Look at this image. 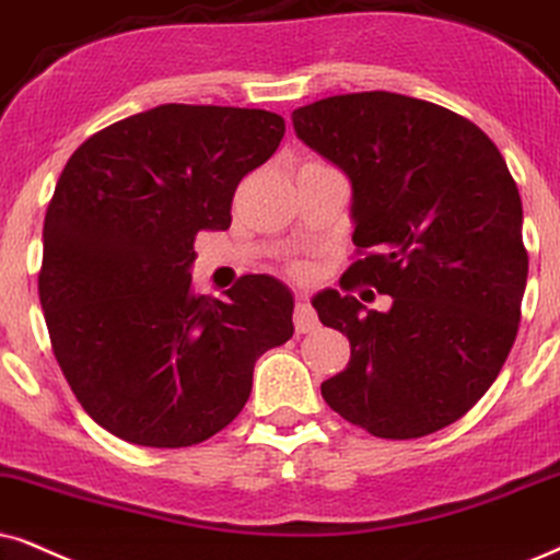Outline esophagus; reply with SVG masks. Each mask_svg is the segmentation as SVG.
<instances>
[{
    "mask_svg": "<svg viewBox=\"0 0 560 560\" xmlns=\"http://www.w3.org/2000/svg\"><path fill=\"white\" fill-rule=\"evenodd\" d=\"M294 328L296 332H313L317 328V315L313 304L300 300L294 307Z\"/></svg>",
    "mask_w": 560,
    "mask_h": 560,
    "instance_id": "obj_1",
    "label": "esophagus"
}]
</instances>
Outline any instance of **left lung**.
<instances>
[{"mask_svg": "<svg viewBox=\"0 0 560 560\" xmlns=\"http://www.w3.org/2000/svg\"><path fill=\"white\" fill-rule=\"evenodd\" d=\"M292 124L351 180L366 256L346 276L393 296L385 313L338 289L313 296L351 343L323 398L374 436L434 434L483 398L516 338L527 250L512 173L468 118L398 92L325 97Z\"/></svg>", "mask_w": 560, "mask_h": 560, "instance_id": "obj_1", "label": "left lung"}]
</instances>
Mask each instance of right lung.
<instances>
[{
	"label": "right lung",
	"mask_w": 560,
	"mask_h": 560,
	"mask_svg": "<svg viewBox=\"0 0 560 560\" xmlns=\"http://www.w3.org/2000/svg\"><path fill=\"white\" fill-rule=\"evenodd\" d=\"M284 118L167 103L97 131L69 158L44 222L40 307L63 377L105 431L190 447L250 398L253 366L294 332V296L247 273L194 294V240L228 230L232 196L271 158Z\"/></svg>",
	"instance_id": "right-lung-1"
}]
</instances>
